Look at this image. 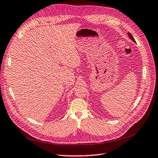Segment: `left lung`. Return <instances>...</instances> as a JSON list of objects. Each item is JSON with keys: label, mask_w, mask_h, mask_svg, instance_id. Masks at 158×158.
<instances>
[{"label": "left lung", "mask_w": 158, "mask_h": 158, "mask_svg": "<svg viewBox=\"0 0 158 158\" xmlns=\"http://www.w3.org/2000/svg\"><path fill=\"white\" fill-rule=\"evenodd\" d=\"M128 37L130 38V40H132V41H133L134 42H135V43H136V41H135V40L134 39V38H133V36H132V35L131 34H130V32H128Z\"/></svg>", "instance_id": "obj_1"}]
</instances>
